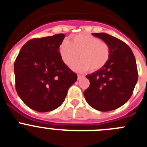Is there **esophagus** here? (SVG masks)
<instances>
[{
	"mask_svg": "<svg viewBox=\"0 0 147 147\" xmlns=\"http://www.w3.org/2000/svg\"><path fill=\"white\" fill-rule=\"evenodd\" d=\"M83 75H78V80H80V78H83Z\"/></svg>",
	"mask_w": 147,
	"mask_h": 147,
	"instance_id": "esophagus-1",
	"label": "esophagus"
}]
</instances>
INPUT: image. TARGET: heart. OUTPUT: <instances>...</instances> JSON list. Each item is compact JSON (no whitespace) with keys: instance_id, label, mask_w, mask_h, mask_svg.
Returning <instances> with one entry per match:
<instances>
[{"instance_id":"heart-1","label":"heart","mask_w":147,"mask_h":147,"mask_svg":"<svg viewBox=\"0 0 147 147\" xmlns=\"http://www.w3.org/2000/svg\"><path fill=\"white\" fill-rule=\"evenodd\" d=\"M59 53L64 64L71 67L80 54L81 59L72 65L77 72H83L88 69L98 70L106 64L110 58L108 45L98 38L90 35H76L71 36L69 41L65 40L59 47Z\"/></svg>"}]
</instances>
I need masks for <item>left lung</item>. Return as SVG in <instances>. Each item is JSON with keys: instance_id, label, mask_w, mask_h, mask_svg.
Segmentation results:
<instances>
[{"instance_id": "left-lung-1", "label": "left lung", "mask_w": 147, "mask_h": 147, "mask_svg": "<svg viewBox=\"0 0 147 147\" xmlns=\"http://www.w3.org/2000/svg\"><path fill=\"white\" fill-rule=\"evenodd\" d=\"M92 35L106 43L110 58L102 68L86 75L90 86L83 94L88 105L100 111H110L128 101L138 80L133 53L122 41L105 33Z\"/></svg>"}]
</instances>
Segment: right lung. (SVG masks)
Instances as JSON below:
<instances>
[{
  "instance_id": "obj_1",
  "label": "right lung",
  "mask_w": 147,
  "mask_h": 147,
  "mask_svg": "<svg viewBox=\"0 0 147 147\" xmlns=\"http://www.w3.org/2000/svg\"><path fill=\"white\" fill-rule=\"evenodd\" d=\"M65 35L33 39L14 62L16 90L22 102L38 112L51 111L64 102L78 76L64 63L59 47Z\"/></svg>"
}]
</instances>
